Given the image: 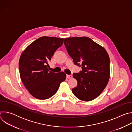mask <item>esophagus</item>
<instances>
[{"label":"esophagus","mask_w":132,"mask_h":132,"mask_svg":"<svg viewBox=\"0 0 132 132\" xmlns=\"http://www.w3.org/2000/svg\"><path fill=\"white\" fill-rule=\"evenodd\" d=\"M66 77L67 78H70L72 77V75H66Z\"/></svg>","instance_id":"esophagus-1"}]
</instances>
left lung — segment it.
<instances>
[{
  "label": "left lung",
  "instance_id": "1",
  "mask_svg": "<svg viewBox=\"0 0 132 132\" xmlns=\"http://www.w3.org/2000/svg\"><path fill=\"white\" fill-rule=\"evenodd\" d=\"M64 44L74 64L80 66L73 73L78 82L72 89L73 95L84 101L97 98L106 87L110 78V58L105 48L88 37L65 38Z\"/></svg>",
  "mask_w": 132,
  "mask_h": 132
}]
</instances>
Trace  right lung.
Wrapping results in <instances>:
<instances>
[{
    "instance_id": "right-lung-1",
    "label": "right lung",
    "mask_w": 132,
    "mask_h": 132,
    "mask_svg": "<svg viewBox=\"0 0 132 132\" xmlns=\"http://www.w3.org/2000/svg\"><path fill=\"white\" fill-rule=\"evenodd\" d=\"M64 42V39L42 36L31 43L22 52L19 65L21 79L29 92L40 100L47 99L57 92L66 74L49 71L48 62Z\"/></svg>"
}]
</instances>
